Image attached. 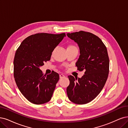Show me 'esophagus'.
<instances>
[{
    "label": "esophagus",
    "instance_id": "obj_1",
    "mask_svg": "<svg viewBox=\"0 0 128 128\" xmlns=\"http://www.w3.org/2000/svg\"><path fill=\"white\" fill-rule=\"evenodd\" d=\"M60 78H65V75H63V74H60Z\"/></svg>",
    "mask_w": 128,
    "mask_h": 128
}]
</instances>
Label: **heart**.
<instances>
[{"label": "heart", "mask_w": 128, "mask_h": 128, "mask_svg": "<svg viewBox=\"0 0 128 128\" xmlns=\"http://www.w3.org/2000/svg\"><path fill=\"white\" fill-rule=\"evenodd\" d=\"M71 48H77L73 45H69L68 46L67 49H71Z\"/></svg>", "instance_id": "1"}]
</instances>
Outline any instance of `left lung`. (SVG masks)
<instances>
[{
	"label": "left lung",
	"mask_w": 128,
	"mask_h": 128,
	"mask_svg": "<svg viewBox=\"0 0 128 128\" xmlns=\"http://www.w3.org/2000/svg\"><path fill=\"white\" fill-rule=\"evenodd\" d=\"M67 35L78 45L80 55L76 66L80 71H85L81 78L68 76V96L75 104H84L94 100L104 86L109 72V58L105 45L92 33L80 31Z\"/></svg>",
	"instance_id": "obj_1"
}]
</instances>
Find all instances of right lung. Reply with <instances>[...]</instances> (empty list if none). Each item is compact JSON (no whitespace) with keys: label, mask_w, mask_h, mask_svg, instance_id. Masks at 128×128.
<instances>
[{"label":"right lung","mask_w":128,"mask_h":128,"mask_svg":"<svg viewBox=\"0 0 128 128\" xmlns=\"http://www.w3.org/2000/svg\"><path fill=\"white\" fill-rule=\"evenodd\" d=\"M65 33H37L27 37L17 50L14 60V76L22 95L32 103L42 104L50 101L59 80V74L44 75L40 68L50 60Z\"/></svg>","instance_id":"obj_1"}]
</instances>
